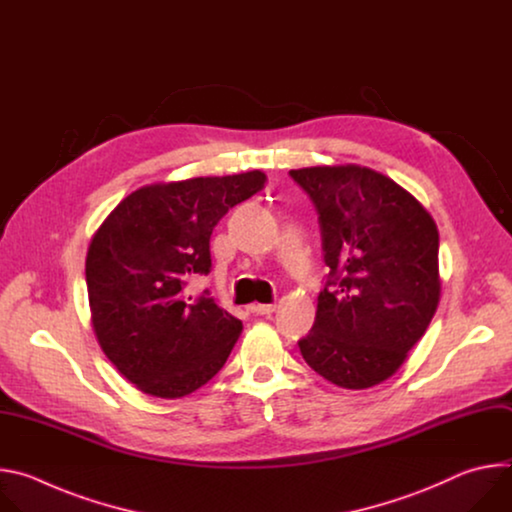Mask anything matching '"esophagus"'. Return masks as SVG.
<instances>
[{
	"instance_id": "esophagus-1",
	"label": "esophagus",
	"mask_w": 512,
	"mask_h": 512,
	"mask_svg": "<svg viewBox=\"0 0 512 512\" xmlns=\"http://www.w3.org/2000/svg\"><path fill=\"white\" fill-rule=\"evenodd\" d=\"M253 312L259 314V316H269V314L275 312V304H255Z\"/></svg>"
}]
</instances>
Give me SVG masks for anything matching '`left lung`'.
<instances>
[{
	"label": "left lung",
	"mask_w": 512,
	"mask_h": 512,
	"mask_svg": "<svg viewBox=\"0 0 512 512\" xmlns=\"http://www.w3.org/2000/svg\"><path fill=\"white\" fill-rule=\"evenodd\" d=\"M312 198L328 281L300 350L342 389L393 377L440 304V235L391 178L356 164L291 170Z\"/></svg>",
	"instance_id": "left-lung-1"
}]
</instances>
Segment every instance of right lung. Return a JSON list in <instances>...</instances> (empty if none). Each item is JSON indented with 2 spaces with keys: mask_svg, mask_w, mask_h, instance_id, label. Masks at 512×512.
I'll list each match as a JSON object with an SVG mask.
<instances>
[{
  "mask_svg": "<svg viewBox=\"0 0 512 512\" xmlns=\"http://www.w3.org/2000/svg\"><path fill=\"white\" fill-rule=\"evenodd\" d=\"M261 170L141 186L105 218L87 251L97 340L139 391L178 399L223 369L243 322L190 279L210 271V235L265 186Z\"/></svg>",
  "mask_w": 512,
  "mask_h": 512,
  "instance_id": "right-lung-1",
  "label": "right lung"
}]
</instances>
